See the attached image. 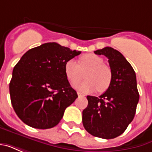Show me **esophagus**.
Masks as SVG:
<instances>
[{
    "label": "esophagus",
    "instance_id": "obj_1",
    "mask_svg": "<svg viewBox=\"0 0 152 152\" xmlns=\"http://www.w3.org/2000/svg\"><path fill=\"white\" fill-rule=\"evenodd\" d=\"M77 94H78V96H79V97H86V94H82V93L78 92L77 93Z\"/></svg>",
    "mask_w": 152,
    "mask_h": 152
}]
</instances>
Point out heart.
<instances>
[{
  "instance_id": "b5f03b06",
  "label": "heart",
  "mask_w": 152,
  "mask_h": 152,
  "mask_svg": "<svg viewBox=\"0 0 152 152\" xmlns=\"http://www.w3.org/2000/svg\"><path fill=\"white\" fill-rule=\"evenodd\" d=\"M103 59L94 53H87L80 57V64L74 59L65 63L64 71L70 83L74 84L81 79L83 72L88 70L85 75L86 80L76 83L74 88L80 92L89 94L96 91L103 92L108 89L112 82V70L103 64Z\"/></svg>"
}]
</instances>
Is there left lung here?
<instances>
[{
    "instance_id": "left-lung-1",
    "label": "left lung",
    "mask_w": 152,
    "mask_h": 152,
    "mask_svg": "<svg viewBox=\"0 0 152 152\" xmlns=\"http://www.w3.org/2000/svg\"><path fill=\"white\" fill-rule=\"evenodd\" d=\"M94 53L108 58L112 82L99 98L87 96L83 125L93 136L111 139L123 134L134 117L139 100L136 74L122 53L112 47L96 50Z\"/></svg>"
}]
</instances>
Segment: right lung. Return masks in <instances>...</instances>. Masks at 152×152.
I'll return each mask as SVG.
<instances>
[{
	"label": "right lung",
	"mask_w": 152,
	"mask_h": 152,
	"mask_svg": "<svg viewBox=\"0 0 152 152\" xmlns=\"http://www.w3.org/2000/svg\"><path fill=\"white\" fill-rule=\"evenodd\" d=\"M80 53L50 42L22 56L13 70L10 94L23 123L40 129L59 123L65 109L78 97L65 75V63Z\"/></svg>",
	"instance_id": "1"
}]
</instances>
